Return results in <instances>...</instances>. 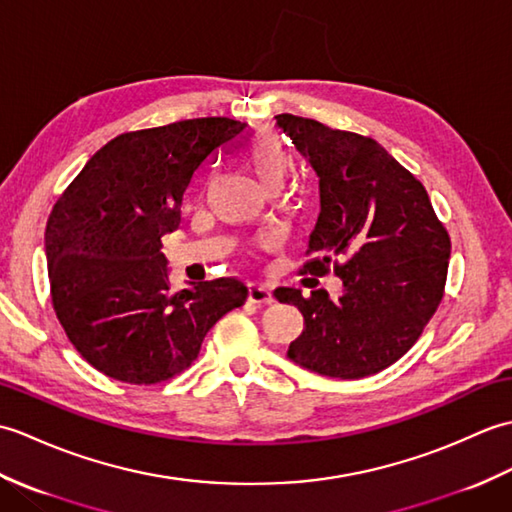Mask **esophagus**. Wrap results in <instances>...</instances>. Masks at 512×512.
I'll list each match as a JSON object with an SVG mask.
<instances>
[{
	"label": "esophagus",
	"mask_w": 512,
	"mask_h": 512,
	"mask_svg": "<svg viewBox=\"0 0 512 512\" xmlns=\"http://www.w3.org/2000/svg\"><path fill=\"white\" fill-rule=\"evenodd\" d=\"M248 301L257 303V306L273 303V290L264 284H259V281H253V284H248Z\"/></svg>",
	"instance_id": "obj_1"
}]
</instances>
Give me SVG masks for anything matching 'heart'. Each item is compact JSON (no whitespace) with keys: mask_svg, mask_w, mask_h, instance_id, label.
<instances>
[{"mask_svg":"<svg viewBox=\"0 0 512 512\" xmlns=\"http://www.w3.org/2000/svg\"><path fill=\"white\" fill-rule=\"evenodd\" d=\"M244 162L257 182L268 191H279L295 171V156L273 134L255 138L244 151Z\"/></svg>","mask_w":512,"mask_h":512,"instance_id":"1","label":"heart"}]
</instances>
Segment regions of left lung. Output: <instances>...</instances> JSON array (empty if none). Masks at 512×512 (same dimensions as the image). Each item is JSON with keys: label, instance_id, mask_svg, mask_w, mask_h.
<instances>
[{"label": "left lung", "instance_id": "obj_1", "mask_svg": "<svg viewBox=\"0 0 512 512\" xmlns=\"http://www.w3.org/2000/svg\"><path fill=\"white\" fill-rule=\"evenodd\" d=\"M319 176L321 213L301 275L343 279V295L279 288L303 332L288 347L301 367L332 378H365L396 363L420 339L444 297L451 237L427 189L374 138L312 118L279 114Z\"/></svg>", "mask_w": 512, "mask_h": 512}]
</instances>
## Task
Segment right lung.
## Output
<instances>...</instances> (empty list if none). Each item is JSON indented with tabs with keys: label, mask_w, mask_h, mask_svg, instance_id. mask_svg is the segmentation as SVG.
<instances>
[{
	"label": "right lung",
	"mask_w": 512,
	"mask_h": 512,
	"mask_svg": "<svg viewBox=\"0 0 512 512\" xmlns=\"http://www.w3.org/2000/svg\"><path fill=\"white\" fill-rule=\"evenodd\" d=\"M226 116L189 118L112 138L52 206L46 259L52 308L85 361L129 385L182 374L206 332L244 306L235 277L169 292L162 235L180 226L198 173L244 136Z\"/></svg>",
	"instance_id": "obj_1"
}]
</instances>
